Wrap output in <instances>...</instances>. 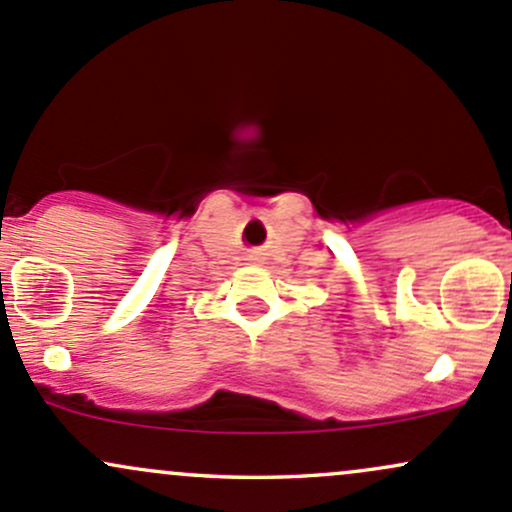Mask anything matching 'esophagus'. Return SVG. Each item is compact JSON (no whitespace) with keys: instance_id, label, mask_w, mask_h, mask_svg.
I'll return each mask as SVG.
<instances>
[{"instance_id":"34e87169","label":"esophagus","mask_w":512,"mask_h":512,"mask_svg":"<svg viewBox=\"0 0 512 512\" xmlns=\"http://www.w3.org/2000/svg\"><path fill=\"white\" fill-rule=\"evenodd\" d=\"M246 261H251V263L263 261V251H261V249H251L249 256H246Z\"/></svg>"}]
</instances>
